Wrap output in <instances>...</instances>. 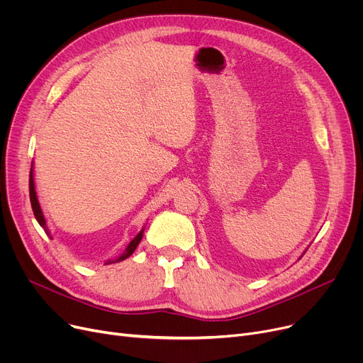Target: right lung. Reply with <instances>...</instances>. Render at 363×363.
Listing matches in <instances>:
<instances>
[{"instance_id": "add662e5", "label": "right lung", "mask_w": 363, "mask_h": 363, "mask_svg": "<svg viewBox=\"0 0 363 363\" xmlns=\"http://www.w3.org/2000/svg\"><path fill=\"white\" fill-rule=\"evenodd\" d=\"M29 196H30L32 211H33V215H35V218H36L38 223H40V225L44 228L45 234L51 238L50 231L47 230V226H45V218H44V215H43V211H41V207H40V203H38V199H36V191H35V184H33V174H32V169H30V175H29ZM143 233H144V230H143V231H141L135 238H133V240L129 242V245L126 247V250H125V253H123L122 256H119L116 260H108V262H107V264H108V263H114V262L125 260L126 257H129L133 252H135L137 245L140 244V241H141V238H143Z\"/></svg>"}]
</instances>
